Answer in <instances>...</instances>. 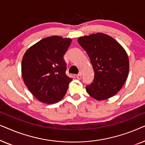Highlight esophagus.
Returning <instances> with one entry per match:
<instances>
[{"instance_id": "esophagus-1", "label": "esophagus", "mask_w": 145, "mask_h": 145, "mask_svg": "<svg viewBox=\"0 0 145 145\" xmlns=\"http://www.w3.org/2000/svg\"><path fill=\"white\" fill-rule=\"evenodd\" d=\"M76 78L77 79H78V80H80V79L82 78V74H81V73L76 75Z\"/></svg>"}]
</instances>
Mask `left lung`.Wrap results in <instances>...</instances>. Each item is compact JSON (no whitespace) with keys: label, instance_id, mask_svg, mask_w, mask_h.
Wrapping results in <instances>:
<instances>
[{"label":"left lung","instance_id":"1","mask_svg":"<svg viewBox=\"0 0 145 145\" xmlns=\"http://www.w3.org/2000/svg\"><path fill=\"white\" fill-rule=\"evenodd\" d=\"M94 71V78L86 86L88 94L97 100L114 96L127 78L129 62L126 51L116 40L102 33L80 37Z\"/></svg>","mask_w":145,"mask_h":145}]
</instances>
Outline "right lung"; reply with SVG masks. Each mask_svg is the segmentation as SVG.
<instances>
[{"mask_svg": "<svg viewBox=\"0 0 145 145\" xmlns=\"http://www.w3.org/2000/svg\"><path fill=\"white\" fill-rule=\"evenodd\" d=\"M72 39L54 35L41 39L25 53L22 74L27 88L45 104L58 102L66 94L72 78L66 74L64 55Z\"/></svg>", "mask_w": 145, "mask_h": 145, "instance_id": "right-lung-1", "label": "right lung"}]
</instances>
